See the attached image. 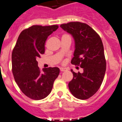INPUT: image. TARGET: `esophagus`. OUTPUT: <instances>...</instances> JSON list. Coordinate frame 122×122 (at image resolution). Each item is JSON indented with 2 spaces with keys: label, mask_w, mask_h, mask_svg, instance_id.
Returning a JSON list of instances; mask_svg holds the SVG:
<instances>
[{
  "label": "esophagus",
  "mask_w": 122,
  "mask_h": 122,
  "mask_svg": "<svg viewBox=\"0 0 122 122\" xmlns=\"http://www.w3.org/2000/svg\"><path fill=\"white\" fill-rule=\"evenodd\" d=\"M60 71L61 72H65V71H67V69L66 68H64V67H60Z\"/></svg>",
  "instance_id": "1"
}]
</instances>
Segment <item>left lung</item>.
I'll return each instance as SVG.
<instances>
[{
	"label": "left lung",
	"instance_id": "left-lung-1",
	"mask_svg": "<svg viewBox=\"0 0 122 122\" xmlns=\"http://www.w3.org/2000/svg\"><path fill=\"white\" fill-rule=\"evenodd\" d=\"M60 27L73 36L75 50L71 63L83 69V73H75L69 82L72 95L80 100L89 98L100 87L106 69L103 45L98 34L85 23L71 22Z\"/></svg>",
	"mask_w": 122,
	"mask_h": 122
}]
</instances>
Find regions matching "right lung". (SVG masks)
<instances>
[{
  "instance_id": "obj_1",
  "label": "right lung",
  "mask_w": 122,
  "mask_h": 122,
  "mask_svg": "<svg viewBox=\"0 0 122 122\" xmlns=\"http://www.w3.org/2000/svg\"><path fill=\"white\" fill-rule=\"evenodd\" d=\"M58 25H33L19 35L12 51V72L15 81L28 98L39 100L51 92L59 73L58 67H49L41 71L36 59L45 52V43Z\"/></svg>"
}]
</instances>
